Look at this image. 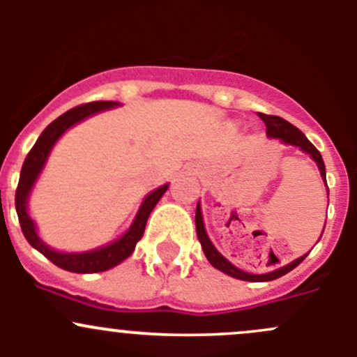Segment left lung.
I'll return each mask as SVG.
<instances>
[{"mask_svg": "<svg viewBox=\"0 0 357 357\" xmlns=\"http://www.w3.org/2000/svg\"><path fill=\"white\" fill-rule=\"evenodd\" d=\"M259 117L264 121L266 135H268L269 139H278V142L283 143V145L297 146V149L301 150L302 153H307V155L316 162V165H318V169H319V174H321L323 183H325V186H326L325 162H323L321 153L316 150V146L312 145V143L309 142L307 138H305L304 132H302L301 129L295 128V126H291L289 121H285V119L278 117V115L259 114ZM326 195H328V186H326ZM195 226H197V236H199L202 250H204L207 261L211 262V264L214 266L215 269H219L221 273L231 276V278L242 280V282H255V283H257V282H271V280L280 278V276L287 275V273H290L291 269L297 268V266L301 264V262L304 261V259L307 257V254H309V252H307V254H304V255H301V257L294 259V261L289 262V264L280 266V268L271 269V271H268V273H259V275H257V273H247V271H243V269L236 268L233 262H229L228 259H226L225 255H222L221 252H219L218 248L214 247V243L211 242V238H208V235H207V229H205V225H204V215H202L200 200H199V204H197ZM323 231H325V226H323ZM323 231H321V235H323ZM319 238H321V236H319Z\"/></svg>", "mask_w": 357, "mask_h": 357, "instance_id": "1", "label": "left lung"}]
</instances>
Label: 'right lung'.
<instances>
[{
    "mask_svg": "<svg viewBox=\"0 0 357 357\" xmlns=\"http://www.w3.org/2000/svg\"><path fill=\"white\" fill-rule=\"evenodd\" d=\"M121 105L122 103L119 102H91L86 103V105L75 107V109L62 114L41 132V136L38 138L36 145L32 146V150L27 153V157H25L22 171H20L19 186H17L15 193V208L25 240H27L36 250L41 252L46 259H50L53 264L66 269V271L102 273L107 271V269L115 268V266L121 264L122 261H126V259L135 252L136 243L142 240L150 212L153 211V207H155L158 200L162 199V195H164L169 188V183H165V185L152 190V192L143 199L135 219H132V222L129 225V228L126 229L119 238L112 240V242L105 243V245H100L96 248H91V250L82 252H62L50 247L48 243L39 236L36 221L31 218V214H29V199H31V193L32 190H34L36 183H38L39 176L43 174V169H45L46 162H48L53 146L59 143V139L66 135L68 129L77 126L79 122L86 121V119H89L91 115L100 114V112L117 109V107Z\"/></svg>",
    "mask_w": 357,
    "mask_h": 357,
    "instance_id": "obj_1",
    "label": "right lung"
}]
</instances>
